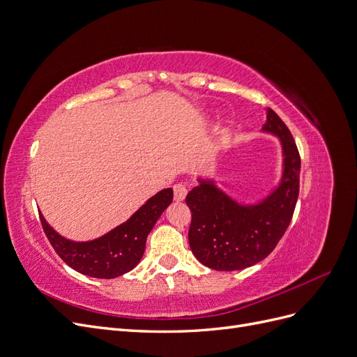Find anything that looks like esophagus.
Returning <instances> with one entry per match:
<instances>
[{"label": "esophagus", "mask_w": 357, "mask_h": 357, "mask_svg": "<svg viewBox=\"0 0 357 357\" xmlns=\"http://www.w3.org/2000/svg\"><path fill=\"white\" fill-rule=\"evenodd\" d=\"M174 199L178 202V201H183L186 198L188 195V189L185 185H181V183H177V185H174Z\"/></svg>", "instance_id": "esophagus-1"}]
</instances>
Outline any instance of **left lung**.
<instances>
[{
    "label": "left lung",
    "mask_w": 357,
    "mask_h": 357,
    "mask_svg": "<svg viewBox=\"0 0 357 357\" xmlns=\"http://www.w3.org/2000/svg\"><path fill=\"white\" fill-rule=\"evenodd\" d=\"M262 132L278 137L283 152V174L278 186L256 204H241L210 178L186 197L192 211L189 245L198 261L215 271L252 266L271 253L282 240L299 195L301 158L295 139L278 114L266 109Z\"/></svg>",
    "instance_id": "left-lung-1"
}]
</instances>
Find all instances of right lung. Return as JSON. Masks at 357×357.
<instances>
[{
	"mask_svg": "<svg viewBox=\"0 0 357 357\" xmlns=\"http://www.w3.org/2000/svg\"><path fill=\"white\" fill-rule=\"evenodd\" d=\"M171 201L172 189H162L126 222L91 241H71L59 235L41 213L40 220L52 247L68 266L93 278H116L142 261L147 235Z\"/></svg>",
	"mask_w": 357,
	"mask_h": 357,
	"instance_id": "obj_1",
	"label": "right lung"
}]
</instances>
